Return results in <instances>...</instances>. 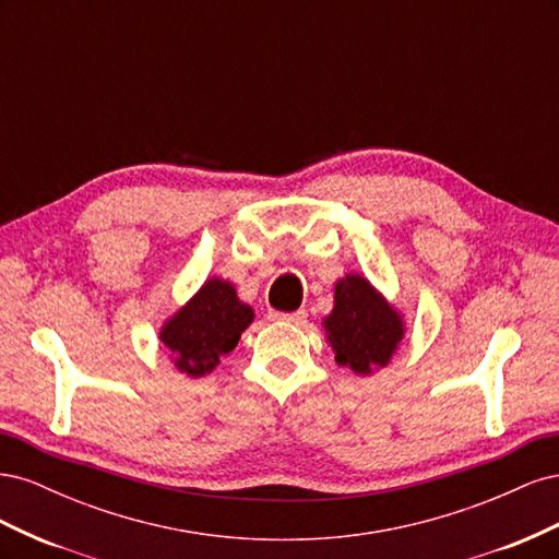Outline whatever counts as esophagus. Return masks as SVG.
Wrapping results in <instances>:
<instances>
[{
	"instance_id": "esophagus-1",
	"label": "esophagus",
	"mask_w": 559,
	"mask_h": 559,
	"mask_svg": "<svg viewBox=\"0 0 559 559\" xmlns=\"http://www.w3.org/2000/svg\"><path fill=\"white\" fill-rule=\"evenodd\" d=\"M273 321H286V324H306L308 312L306 310H296V312H270L267 314Z\"/></svg>"
}]
</instances>
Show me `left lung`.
<instances>
[{"mask_svg": "<svg viewBox=\"0 0 559 559\" xmlns=\"http://www.w3.org/2000/svg\"><path fill=\"white\" fill-rule=\"evenodd\" d=\"M335 361L354 373L370 376L392 359L403 341V319L361 275L335 284L333 312L324 319Z\"/></svg>", "mask_w": 559, "mask_h": 559, "instance_id": "obj_1", "label": "left lung"}]
</instances>
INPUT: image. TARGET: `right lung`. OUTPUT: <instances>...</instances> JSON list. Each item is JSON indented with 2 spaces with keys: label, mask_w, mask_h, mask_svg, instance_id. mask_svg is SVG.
I'll return each instance as SVG.
<instances>
[{
  "label": "right lung",
  "mask_w": 559,
  "mask_h": 559,
  "mask_svg": "<svg viewBox=\"0 0 559 559\" xmlns=\"http://www.w3.org/2000/svg\"><path fill=\"white\" fill-rule=\"evenodd\" d=\"M253 321V310L238 298L235 286L212 277L186 306L165 321L160 341L170 349L175 366L191 378L212 373L222 354L238 345Z\"/></svg>",
  "instance_id": "right-lung-1"
}]
</instances>
